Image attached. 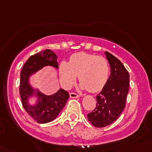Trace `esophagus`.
I'll return each mask as SVG.
<instances>
[{
  "label": "esophagus",
  "instance_id": "esophagus-1",
  "mask_svg": "<svg viewBox=\"0 0 152 152\" xmlns=\"http://www.w3.org/2000/svg\"><path fill=\"white\" fill-rule=\"evenodd\" d=\"M70 96L71 98H73V99H76V98L79 97V96L77 94V93H73V92H71V93H70Z\"/></svg>",
  "mask_w": 152,
  "mask_h": 152
}]
</instances>
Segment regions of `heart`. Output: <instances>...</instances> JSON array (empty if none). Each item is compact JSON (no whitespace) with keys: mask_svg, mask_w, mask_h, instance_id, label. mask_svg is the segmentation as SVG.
Returning <instances> with one entry per match:
<instances>
[{"mask_svg":"<svg viewBox=\"0 0 152 152\" xmlns=\"http://www.w3.org/2000/svg\"><path fill=\"white\" fill-rule=\"evenodd\" d=\"M110 65L103 56L80 52L71 55L69 62L62 61L59 65L62 85L70 88L79 75L83 88L96 93L104 87L108 80Z\"/></svg>","mask_w":152,"mask_h":152,"instance_id":"obj_1","label":"heart"}]
</instances>
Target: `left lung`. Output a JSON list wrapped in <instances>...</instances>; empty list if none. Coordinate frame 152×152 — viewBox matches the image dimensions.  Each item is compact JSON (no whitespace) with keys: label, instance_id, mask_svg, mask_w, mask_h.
Wrapping results in <instances>:
<instances>
[{"label":"left lung","instance_id":"1","mask_svg":"<svg viewBox=\"0 0 152 152\" xmlns=\"http://www.w3.org/2000/svg\"><path fill=\"white\" fill-rule=\"evenodd\" d=\"M111 67V75L103 90L96 96V107L87 114L89 121L94 126H107L120 116L126 106L129 86V74L122 62L106 51Z\"/></svg>","mask_w":152,"mask_h":152}]
</instances>
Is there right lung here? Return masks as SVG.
<instances>
[{
    "label": "right lung",
    "instance_id": "obj_1",
    "mask_svg": "<svg viewBox=\"0 0 152 152\" xmlns=\"http://www.w3.org/2000/svg\"><path fill=\"white\" fill-rule=\"evenodd\" d=\"M56 55L49 49L32 55L23 67L20 81V94L23 107L26 111L39 124H45L54 120L65 107L69 99L68 92L59 89L56 93L50 96L38 93L39 101L36 106L31 107L27 104L28 99L33 94V89L28 84L31 74L46 65L58 67Z\"/></svg>",
    "mask_w": 152,
    "mask_h": 152
}]
</instances>
